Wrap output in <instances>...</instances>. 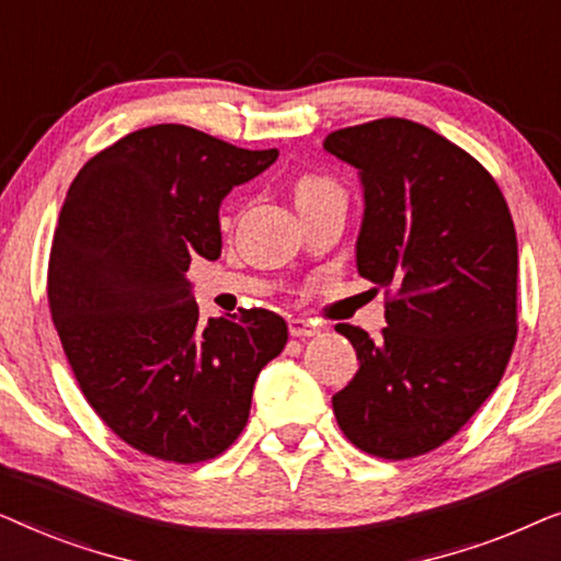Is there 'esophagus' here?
I'll return each instance as SVG.
<instances>
[{"mask_svg": "<svg viewBox=\"0 0 561 561\" xmlns=\"http://www.w3.org/2000/svg\"><path fill=\"white\" fill-rule=\"evenodd\" d=\"M288 332H290V336H313V334H319V329L313 327L309 319H290Z\"/></svg>", "mask_w": 561, "mask_h": 561, "instance_id": "esophagus-1", "label": "esophagus"}]
</instances>
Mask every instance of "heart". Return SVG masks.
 Segmentation results:
<instances>
[{
    "label": "heart",
    "instance_id": "obj_1",
    "mask_svg": "<svg viewBox=\"0 0 561 561\" xmlns=\"http://www.w3.org/2000/svg\"><path fill=\"white\" fill-rule=\"evenodd\" d=\"M327 191H340V186L332 179H327V175H301L296 183V202L327 194Z\"/></svg>",
    "mask_w": 561,
    "mask_h": 561
}]
</instances>
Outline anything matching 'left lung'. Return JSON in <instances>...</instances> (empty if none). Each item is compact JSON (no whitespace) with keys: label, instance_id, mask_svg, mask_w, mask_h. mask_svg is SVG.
<instances>
[{"label":"left lung","instance_id":"obj_1","mask_svg":"<svg viewBox=\"0 0 561 561\" xmlns=\"http://www.w3.org/2000/svg\"><path fill=\"white\" fill-rule=\"evenodd\" d=\"M365 188L357 271L386 288L378 340L336 324L357 375L332 398L357 449L411 459L449 442L488 401L518 334V242L503 191L470 152L419 122L327 135Z\"/></svg>","mask_w":561,"mask_h":561}]
</instances>
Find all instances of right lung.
Masks as SVG:
<instances>
[{"instance_id": "right-lung-1", "label": "right lung", "mask_w": 561, "mask_h": 561, "mask_svg": "<svg viewBox=\"0 0 561 561\" xmlns=\"http://www.w3.org/2000/svg\"><path fill=\"white\" fill-rule=\"evenodd\" d=\"M186 125H152L96 152L60 209L48 304L96 416L129 447L196 465L237 442L252 388L288 342L283 317L198 319L191 257L221 252L219 204L275 163Z\"/></svg>"}]
</instances>
